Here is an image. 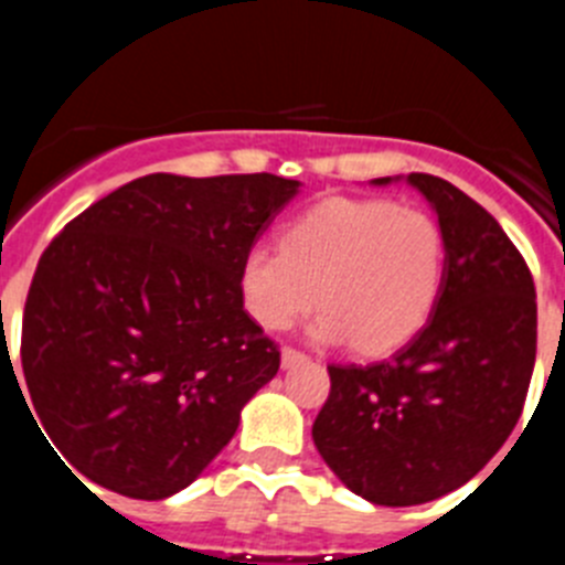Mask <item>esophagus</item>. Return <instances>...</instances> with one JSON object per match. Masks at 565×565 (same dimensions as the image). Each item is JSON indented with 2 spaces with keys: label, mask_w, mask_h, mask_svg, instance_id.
Returning <instances> with one entry per match:
<instances>
[{
  "label": "esophagus",
  "mask_w": 565,
  "mask_h": 565,
  "mask_svg": "<svg viewBox=\"0 0 565 565\" xmlns=\"http://www.w3.org/2000/svg\"><path fill=\"white\" fill-rule=\"evenodd\" d=\"M303 360H307V354L298 352V349H292V345H284V349H281V365H284V369H289V365H295V363H303Z\"/></svg>",
  "instance_id": "34e87169"
}]
</instances>
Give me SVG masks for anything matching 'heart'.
Wrapping results in <instances>:
<instances>
[{
    "instance_id": "heart-1",
    "label": "heart",
    "mask_w": 565,
    "mask_h": 565,
    "mask_svg": "<svg viewBox=\"0 0 565 565\" xmlns=\"http://www.w3.org/2000/svg\"><path fill=\"white\" fill-rule=\"evenodd\" d=\"M445 233L428 211L332 196L287 225L281 250L253 247L242 298L258 327L281 332L315 307L312 338L377 358L408 343L445 281ZM319 295L315 296L313 292Z\"/></svg>"
}]
</instances>
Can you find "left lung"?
<instances>
[{
  "mask_svg": "<svg viewBox=\"0 0 565 565\" xmlns=\"http://www.w3.org/2000/svg\"><path fill=\"white\" fill-rule=\"evenodd\" d=\"M408 182L445 233L439 301L394 358L329 365L332 388L312 425L334 476L380 507L425 504L467 484L521 419L537 349L535 281L510 236L441 177Z\"/></svg>",
  "mask_w": 565,
  "mask_h": 565,
  "instance_id": "left-lung-1",
  "label": "left lung"
}]
</instances>
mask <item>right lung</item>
<instances>
[{
	"instance_id": "obj_1",
	"label": "right lung",
	"mask_w": 565,
	"mask_h": 565,
	"mask_svg": "<svg viewBox=\"0 0 565 565\" xmlns=\"http://www.w3.org/2000/svg\"><path fill=\"white\" fill-rule=\"evenodd\" d=\"M298 185L149 174L50 242L24 303L22 371L58 461L160 501L233 439L281 365L245 312L242 262Z\"/></svg>"
}]
</instances>
